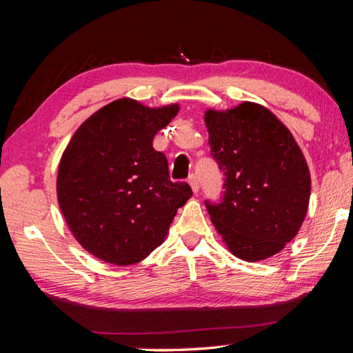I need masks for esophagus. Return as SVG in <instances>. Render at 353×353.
<instances>
[{
  "label": "esophagus",
  "instance_id": "esophagus-1",
  "mask_svg": "<svg viewBox=\"0 0 353 353\" xmlns=\"http://www.w3.org/2000/svg\"><path fill=\"white\" fill-rule=\"evenodd\" d=\"M188 183H190L191 190H193V193H198V191H199V181H198V177H196L194 174H191Z\"/></svg>",
  "mask_w": 353,
  "mask_h": 353
}]
</instances>
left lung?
I'll return each mask as SVG.
<instances>
[{
    "label": "left lung",
    "mask_w": 353,
    "mask_h": 353,
    "mask_svg": "<svg viewBox=\"0 0 353 353\" xmlns=\"http://www.w3.org/2000/svg\"><path fill=\"white\" fill-rule=\"evenodd\" d=\"M208 145L224 172V198L207 204L221 240L255 263L283 250L308 212L312 176L290 129L265 105L244 101L204 112Z\"/></svg>",
    "instance_id": "left-lung-1"
}]
</instances>
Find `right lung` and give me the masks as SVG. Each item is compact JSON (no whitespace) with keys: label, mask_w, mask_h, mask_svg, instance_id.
Segmentation results:
<instances>
[{"label":"right lung","mask_w":353,"mask_h":353,"mask_svg":"<svg viewBox=\"0 0 353 353\" xmlns=\"http://www.w3.org/2000/svg\"><path fill=\"white\" fill-rule=\"evenodd\" d=\"M177 103L148 107L119 98L83 121L57 170V202L76 241L97 259L135 265L166 240L188 183H172L168 162L152 148Z\"/></svg>","instance_id":"add662e5"}]
</instances>
